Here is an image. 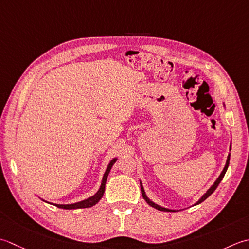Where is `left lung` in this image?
I'll return each instance as SVG.
<instances>
[{"label":"left lung","instance_id":"obj_1","mask_svg":"<svg viewBox=\"0 0 249 249\" xmlns=\"http://www.w3.org/2000/svg\"><path fill=\"white\" fill-rule=\"evenodd\" d=\"M224 104V106H225V103H222ZM230 151H231V145H230ZM229 162H230V153H229V155H228V157H227V161H226V164H225V167H224V170L221 171V173H220V175L218 176V178L214 181V184H213L209 189L206 190V192L204 195H203L199 200H197L195 204H194V206L195 205H197V204H200V203H202L203 201L204 200H206L207 197H209L213 192H214L215 190H216V188L218 187V185H219V182L222 180V178H224V176H225V174H226V172H227V170H228V166H229ZM140 185H141V191H142V196H143V197H144V200L148 203V205H150L151 207H154V209H156V210H159V211H162V212H178V211H175V210H170V209H166V207H163V206H160V205H158V204H156L155 202H153L151 201L148 196H147V195H146V192H145V190H144V187H143V184H142V181L140 180Z\"/></svg>","mask_w":249,"mask_h":249}]
</instances>
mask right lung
<instances>
[{"label": "right lung", "mask_w": 249, "mask_h": 249, "mask_svg": "<svg viewBox=\"0 0 249 249\" xmlns=\"http://www.w3.org/2000/svg\"><path fill=\"white\" fill-rule=\"evenodd\" d=\"M117 161V158H114L111 159L109 161V163L107 165V167H106L105 170V173L103 175V178H102V181H101V186L99 190L95 192V194L93 196H91L90 197H88V199H85L83 201H79V202H76V203H72V204H53V203H50V202H47V203H50V204H53L57 207H59V209H63V210H75V209H88V207H91L95 205L96 203H98L101 199H102V196L104 195V191H105V184H106V179H107V176L109 174V172L111 170V167H113V165L115 164V162Z\"/></svg>", "instance_id": "right-lung-1"}]
</instances>
